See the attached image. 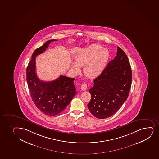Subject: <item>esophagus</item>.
Returning <instances> with one entry per match:
<instances>
[{"instance_id": "obj_1", "label": "esophagus", "mask_w": 159, "mask_h": 159, "mask_svg": "<svg viewBox=\"0 0 159 159\" xmlns=\"http://www.w3.org/2000/svg\"><path fill=\"white\" fill-rule=\"evenodd\" d=\"M81 90H83V91L86 90H87V84H82L81 87Z\"/></svg>"}]
</instances>
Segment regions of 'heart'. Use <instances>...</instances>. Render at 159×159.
Returning <instances> with one entry per match:
<instances>
[{
	"label": "heart",
	"mask_w": 159,
	"mask_h": 159,
	"mask_svg": "<svg viewBox=\"0 0 159 159\" xmlns=\"http://www.w3.org/2000/svg\"><path fill=\"white\" fill-rule=\"evenodd\" d=\"M109 58L108 50L99 44L91 45L79 52L76 62L72 63V69L78 73L81 66H84V75L89 78H95L104 70Z\"/></svg>",
	"instance_id": "b5f03b06"
}]
</instances>
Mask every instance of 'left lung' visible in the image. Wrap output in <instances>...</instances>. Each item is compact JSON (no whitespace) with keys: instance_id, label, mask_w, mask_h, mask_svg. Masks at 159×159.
<instances>
[{"instance_id":"obj_1","label":"left lung","mask_w":159,"mask_h":159,"mask_svg":"<svg viewBox=\"0 0 159 159\" xmlns=\"http://www.w3.org/2000/svg\"><path fill=\"white\" fill-rule=\"evenodd\" d=\"M129 62L123 50L117 47L115 57L93 80V86L89 90L91 98L87 106L97 118L112 116L128 98L132 80Z\"/></svg>"}]
</instances>
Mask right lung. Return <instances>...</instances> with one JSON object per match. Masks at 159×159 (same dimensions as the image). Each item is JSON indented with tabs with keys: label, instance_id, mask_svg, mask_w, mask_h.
<instances>
[{
	"label": "right lung",
	"instance_id": "1",
	"mask_svg": "<svg viewBox=\"0 0 159 159\" xmlns=\"http://www.w3.org/2000/svg\"><path fill=\"white\" fill-rule=\"evenodd\" d=\"M57 41L51 39L33 52L26 69V79L30 96L39 111L48 116L61 113L69 104L77 92L75 79L60 75L52 81H43L36 73V57L43 53L50 43Z\"/></svg>",
	"mask_w": 159,
	"mask_h": 159
}]
</instances>
